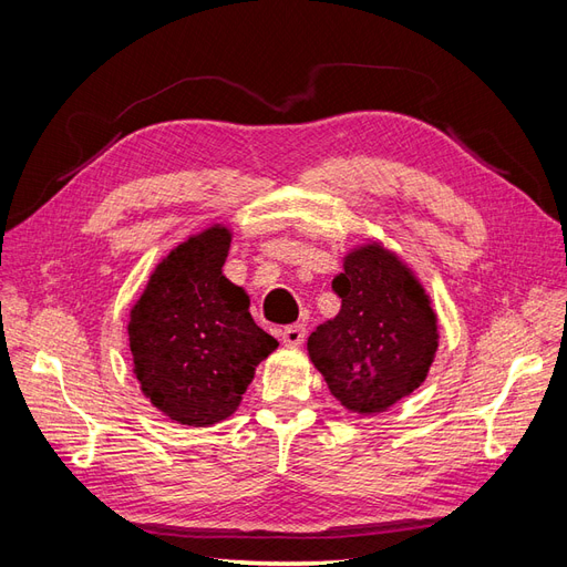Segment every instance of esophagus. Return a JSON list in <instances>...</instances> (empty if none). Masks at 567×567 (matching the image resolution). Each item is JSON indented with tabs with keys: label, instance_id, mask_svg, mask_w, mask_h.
Instances as JSON below:
<instances>
[{
	"label": "esophagus",
	"instance_id": "esophagus-1",
	"mask_svg": "<svg viewBox=\"0 0 567 567\" xmlns=\"http://www.w3.org/2000/svg\"><path fill=\"white\" fill-rule=\"evenodd\" d=\"M305 336H307V331H305L302 323L286 326V329L281 331V340H284V346H288V348H300L305 342Z\"/></svg>",
	"mask_w": 567,
	"mask_h": 567
}]
</instances>
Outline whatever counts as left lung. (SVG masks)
Wrapping results in <instances>:
<instances>
[{
    "label": "left lung",
    "mask_w": 567,
    "mask_h": 567,
    "mask_svg": "<svg viewBox=\"0 0 567 567\" xmlns=\"http://www.w3.org/2000/svg\"><path fill=\"white\" fill-rule=\"evenodd\" d=\"M333 279L340 312L307 340L333 398L357 414H379L414 392L437 352V317L423 286L379 244L346 255Z\"/></svg>",
    "instance_id": "left-lung-1"
}]
</instances>
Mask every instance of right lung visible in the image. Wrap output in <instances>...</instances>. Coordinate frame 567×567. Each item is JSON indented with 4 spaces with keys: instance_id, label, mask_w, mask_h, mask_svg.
<instances>
[{
    "instance_id": "right-lung-1",
    "label": "right lung",
    "mask_w": 567,
    "mask_h": 567,
    "mask_svg": "<svg viewBox=\"0 0 567 567\" xmlns=\"http://www.w3.org/2000/svg\"><path fill=\"white\" fill-rule=\"evenodd\" d=\"M231 231L210 227L169 252L130 312L134 375L151 404L182 425L231 416L255 367L279 348L221 265Z\"/></svg>"
}]
</instances>
